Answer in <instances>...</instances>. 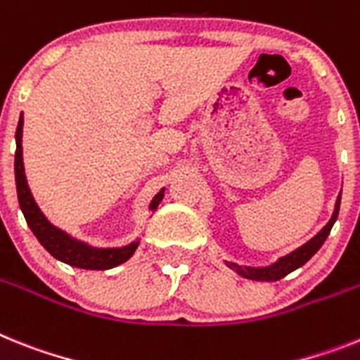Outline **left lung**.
<instances>
[{
    "mask_svg": "<svg viewBox=\"0 0 360 360\" xmlns=\"http://www.w3.org/2000/svg\"><path fill=\"white\" fill-rule=\"evenodd\" d=\"M339 208H340V194L339 198H337L333 216H331V219L328 221V225H326L315 238H311L307 243L298 247L297 250H292L291 255L283 256V258H280L278 262H274L273 265H267V267H243V265H238L234 264V262H226V265H229L232 271H236L240 276L249 278V280H258V282H276V280H280V278L288 276V274L292 273L295 269L302 267V265L306 264L307 259H309L311 256L315 255L316 250L322 247V243H324L326 238L329 236V232H331V226H333V223L337 221Z\"/></svg>",
    "mask_w": 360,
    "mask_h": 360,
    "instance_id": "1",
    "label": "left lung"
}]
</instances>
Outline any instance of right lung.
Listing matches in <instances>:
<instances>
[{"mask_svg": "<svg viewBox=\"0 0 360 360\" xmlns=\"http://www.w3.org/2000/svg\"><path fill=\"white\" fill-rule=\"evenodd\" d=\"M21 134H23V117H20L16 128V155H14V175H16V190L18 201L23 216H25L27 225L31 226L32 234L38 238L45 250L63 264L72 265L78 269H93V271H105V269L117 267L124 264L126 259L131 258L135 249L139 247V241H134L120 249H96L89 247L84 241H78L65 234L63 231L56 229L53 223L47 221V217L41 214V210L36 205L32 198L29 185H27L25 168H23V155H21ZM165 198V190H161L150 203V210H155L159 203Z\"/></svg>", "mask_w": 360, "mask_h": 360, "instance_id": "right-lung-1", "label": "right lung"}]
</instances>
